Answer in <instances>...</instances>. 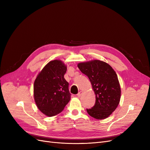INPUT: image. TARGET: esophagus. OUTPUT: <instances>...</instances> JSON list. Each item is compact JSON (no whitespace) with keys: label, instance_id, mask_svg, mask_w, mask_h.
Segmentation results:
<instances>
[{"label":"esophagus","instance_id":"34e87169","mask_svg":"<svg viewBox=\"0 0 150 150\" xmlns=\"http://www.w3.org/2000/svg\"><path fill=\"white\" fill-rule=\"evenodd\" d=\"M83 94V91H79V93H78V94H77V96H78V97H80L81 96V94Z\"/></svg>","mask_w":150,"mask_h":150}]
</instances>
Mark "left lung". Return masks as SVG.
Returning a JSON list of instances; mask_svg holds the SVG:
<instances>
[{
    "label": "left lung",
    "mask_w": 150,
    "mask_h": 150,
    "mask_svg": "<svg viewBox=\"0 0 150 150\" xmlns=\"http://www.w3.org/2000/svg\"><path fill=\"white\" fill-rule=\"evenodd\" d=\"M78 67L87 76L96 94V103L91 109H86L94 118L108 117L118 106L121 88L116 72L108 63L99 60L80 62Z\"/></svg>",
    "instance_id": "obj_1"
}]
</instances>
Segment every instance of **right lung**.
Here are the masks:
<instances>
[{
    "label": "right lung",
    "mask_w": 150,
    "mask_h": 150,
    "mask_svg": "<svg viewBox=\"0 0 150 150\" xmlns=\"http://www.w3.org/2000/svg\"><path fill=\"white\" fill-rule=\"evenodd\" d=\"M66 71L67 67L61 61H51L44 67L34 81V100L45 115H57L70 101L69 83L64 78Z\"/></svg>",
    "instance_id": "1"
}]
</instances>
